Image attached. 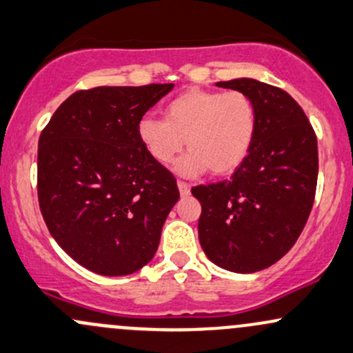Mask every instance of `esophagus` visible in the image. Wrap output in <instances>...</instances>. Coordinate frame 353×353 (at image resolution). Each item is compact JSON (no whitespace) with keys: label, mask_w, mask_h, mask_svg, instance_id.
<instances>
[{"label":"esophagus","mask_w":353,"mask_h":353,"mask_svg":"<svg viewBox=\"0 0 353 353\" xmlns=\"http://www.w3.org/2000/svg\"><path fill=\"white\" fill-rule=\"evenodd\" d=\"M178 190H180V195L181 196L190 195V183H187V181L178 180Z\"/></svg>","instance_id":"34e87169"}]
</instances>
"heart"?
I'll use <instances>...</instances> for the list:
<instances>
[{"instance_id": "obj_1", "label": "heart", "mask_w": 353, "mask_h": 353, "mask_svg": "<svg viewBox=\"0 0 353 353\" xmlns=\"http://www.w3.org/2000/svg\"><path fill=\"white\" fill-rule=\"evenodd\" d=\"M163 117L139 119V141L158 165H168L187 139L190 151L176 163L178 172L187 176L207 168L217 176L236 172L257 131L256 104L242 90L188 89L165 105Z\"/></svg>"}]
</instances>
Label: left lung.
I'll list each match as a JSON object with an SVG mask.
<instances>
[{
    "label": "left lung",
    "instance_id": "8db88e82",
    "mask_svg": "<svg viewBox=\"0 0 353 353\" xmlns=\"http://www.w3.org/2000/svg\"><path fill=\"white\" fill-rule=\"evenodd\" d=\"M217 85L251 97L257 131L230 180L192 188L202 203L199 239L212 263L248 274L278 263L305 229L316 192V134L301 105L279 87L254 79Z\"/></svg>",
    "mask_w": 353,
    "mask_h": 353
}]
</instances>
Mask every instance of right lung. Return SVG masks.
Instances as JSON below:
<instances>
[{"mask_svg":"<svg viewBox=\"0 0 353 353\" xmlns=\"http://www.w3.org/2000/svg\"><path fill=\"white\" fill-rule=\"evenodd\" d=\"M173 84L74 92L41 131L37 192L52 237L102 276H126L153 259L180 199L176 180L143 148L138 123Z\"/></svg>","mask_w":353,"mask_h":353,"instance_id":"right-lung-1","label":"right lung"}]
</instances>
